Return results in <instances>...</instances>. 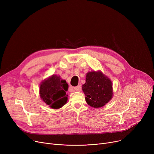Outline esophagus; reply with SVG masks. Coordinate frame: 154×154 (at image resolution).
Wrapping results in <instances>:
<instances>
[{
    "instance_id": "1",
    "label": "esophagus",
    "mask_w": 154,
    "mask_h": 154,
    "mask_svg": "<svg viewBox=\"0 0 154 154\" xmlns=\"http://www.w3.org/2000/svg\"><path fill=\"white\" fill-rule=\"evenodd\" d=\"M74 88L75 91L80 92V91H81V90H82V87H81V85H79L77 87H75Z\"/></svg>"
}]
</instances>
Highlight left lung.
Returning a JSON list of instances; mask_svg holds the SVG:
<instances>
[{
  "instance_id": "1",
  "label": "left lung",
  "mask_w": 154,
  "mask_h": 154,
  "mask_svg": "<svg viewBox=\"0 0 154 154\" xmlns=\"http://www.w3.org/2000/svg\"><path fill=\"white\" fill-rule=\"evenodd\" d=\"M82 91L85 95L88 105L94 108L103 107L113 96L111 80L103 73L92 71L86 74L85 84L82 85Z\"/></svg>"
}]
</instances>
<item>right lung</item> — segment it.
Returning <instances> with one entry per match:
<instances>
[{"label": "right lung", "instance_id": "1", "mask_svg": "<svg viewBox=\"0 0 154 154\" xmlns=\"http://www.w3.org/2000/svg\"><path fill=\"white\" fill-rule=\"evenodd\" d=\"M69 85L60 76L52 75L44 80L40 85V97L41 99L52 109H60L67 101Z\"/></svg>", "mask_w": 154, "mask_h": 154}]
</instances>
